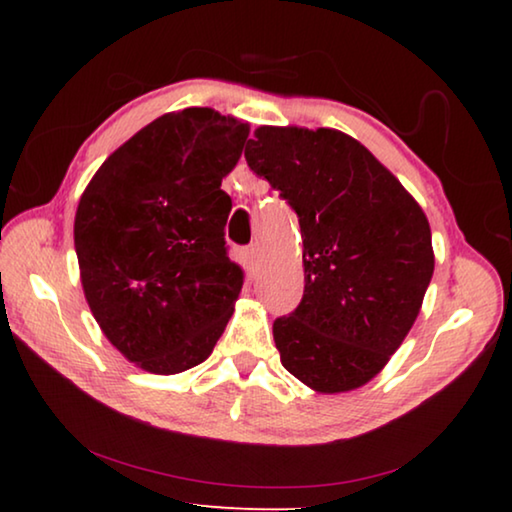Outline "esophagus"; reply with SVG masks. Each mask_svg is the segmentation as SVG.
Segmentation results:
<instances>
[{
    "label": "esophagus",
    "instance_id": "1",
    "mask_svg": "<svg viewBox=\"0 0 512 512\" xmlns=\"http://www.w3.org/2000/svg\"><path fill=\"white\" fill-rule=\"evenodd\" d=\"M259 262H262V248H259V246L246 248V264H248L250 271H255Z\"/></svg>",
    "mask_w": 512,
    "mask_h": 512
}]
</instances>
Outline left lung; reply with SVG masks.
I'll return each mask as SVG.
<instances>
[{"instance_id":"left-lung-1","label":"left lung","mask_w":512,"mask_h":512,"mask_svg":"<svg viewBox=\"0 0 512 512\" xmlns=\"http://www.w3.org/2000/svg\"><path fill=\"white\" fill-rule=\"evenodd\" d=\"M246 160L302 232L305 296L273 323L282 366L316 393L368 384L420 314L436 262L427 216L366 146L334 128L259 126Z\"/></svg>"}]
</instances>
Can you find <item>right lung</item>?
Segmentation results:
<instances>
[{
  "label": "right lung",
  "instance_id": "obj_1",
  "mask_svg": "<svg viewBox=\"0 0 512 512\" xmlns=\"http://www.w3.org/2000/svg\"><path fill=\"white\" fill-rule=\"evenodd\" d=\"M250 126L212 108L151 121L101 164L76 207L81 284L101 332L137 368L178 375L210 357L244 271L225 250L221 180Z\"/></svg>",
  "mask_w": 512,
  "mask_h": 512
}]
</instances>
